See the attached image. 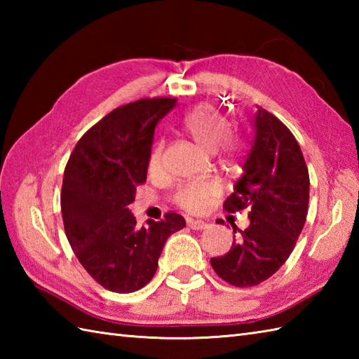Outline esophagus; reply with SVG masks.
Here are the masks:
<instances>
[{
	"label": "esophagus",
	"mask_w": 359,
	"mask_h": 359,
	"mask_svg": "<svg viewBox=\"0 0 359 359\" xmlns=\"http://www.w3.org/2000/svg\"><path fill=\"white\" fill-rule=\"evenodd\" d=\"M187 222H188V226L191 228V230H197V231H199V230H205V228L208 226V224H207V222H203V220H194V219H188Z\"/></svg>",
	"instance_id": "obj_1"
}]
</instances>
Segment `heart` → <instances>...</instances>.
I'll return each mask as SVG.
<instances>
[{"instance_id": "heart-1", "label": "heart", "mask_w": 359, "mask_h": 359, "mask_svg": "<svg viewBox=\"0 0 359 359\" xmlns=\"http://www.w3.org/2000/svg\"><path fill=\"white\" fill-rule=\"evenodd\" d=\"M182 129L205 151H222L231 156L242 148V139L228 131V123L222 114L212 104H201L182 118ZM163 166V143L158 142L152 148L149 157V170L158 172ZM217 188L210 180H191L180 185L175 191V202L188 212H201L208 207L211 197Z\"/></svg>"}]
</instances>
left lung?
<instances>
[{
  "mask_svg": "<svg viewBox=\"0 0 359 359\" xmlns=\"http://www.w3.org/2000/svg\"><path fill=\"white\" fill-rule=\"evenodd\" d=\"M253 126L245 172L224 203L228 212L248 210L250 225L242 231L233 224L238 236L230 251L211 257L217 276L241 288L261 284L285 264L309 211V170L294 135L261 106Z\"/></svg>",
  "mask_w": 359,
  "mask_h": 359,
  "instance_id": "8db88e82",
  "label": "left lung"
}]
</instances>
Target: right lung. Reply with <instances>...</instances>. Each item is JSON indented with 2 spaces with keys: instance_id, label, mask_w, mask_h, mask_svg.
Wrapping results in <instances>:
<instances>
[{
  "instance_id": "right-lung-1",
  "label": "right lung",
  "mask_w": 359,
  "mask_h": 359,
  "mask_svg": "<svg viewBox=\"0 0 359 359\" xmlns=\"http://www.w3.org/2000/svg\"><path fill=\"white\" fill-rule=\"evenodd\" d=\"M177 98L118 106L83 134L65 168L62 215L75 256L109 292L133 293L156 274L166 239L185 219L166 212L139 228L128 205L147 180L154 128Z\"/></svg>"
}]
</instances>
